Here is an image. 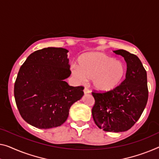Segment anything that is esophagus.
Instances as JSON below:
<instances>
[{
  "mask_svg": "<svg viewBox=\"0 0 159 159\" xmlns=\"http://www.w3.org/2000/svg\"><path fill=\"white\" fill-rule=\"evenodd\" d=\"M84 92L85 94H87V93H90V91L89 90V89H88V88L85 87L84 89Z\"/></svg>",
  "mask_w": 159,
  "mask_h": 159,
  "instance_id": "1",
  "label": "esophagus"
}]
</instances>
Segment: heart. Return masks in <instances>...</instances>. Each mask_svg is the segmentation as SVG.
Returning a JSON list of instances; mask_svg holds the SVG:
<instances>
[{
    "instance_id": "obj_1",
    "label": "heart",
    "mask_w": 159,
    "mask_h": 159,
    "mask_svg": "<svg viewBox=\"0 0 159 159\" xmlns=\"http://www.w3.org/2000/svg\"><path fill=\"white\" fill-rule=\"evenodd\" d=\"M73 73L80 81L93 79L94 89L101 92L113 91L118 86L125 75L126 68L120 61L102 52H90L78 59V67Z\"/></svg>"
}]
</instances>
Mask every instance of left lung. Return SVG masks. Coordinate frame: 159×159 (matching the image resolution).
I'll use <instances>...</instances> for the list:
<instances>
[{
    "label": "left lung",
    "instance_id": "1",
    "mask_svg": "<svg viewBox=\"0 0 159 159\" xmlns=\"http://www.w3.org/2000/svg\"><path fill=\"white\" fill-rule=\"evenodd\" d=\"M124 58L127 64L125 79L113 91L93 92L95 103L92 116L99 129L124 132L139 119L147 103V73L138 57L125 50L113 51Z\"/></svg>",
    "mask_w": 159,
    "mask_h": 159
}]
</instances>
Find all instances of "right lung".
Segmentation results:
<instances>
[{
  "instance_id": "1",
  "label": "right lung",
  "mask_w": 159,
  "mask_h": 159,
  "mask_svg": "<svg viewBox=\"0 0 159 159\" xmlns=\"http://www.w3.org/2000/svg\"><path fill=\"white\" fill-rule=\"evenodd\" d=\"M68 51L48 47L28 57L19 70L14 96L19 113L28 124L41 129L60 126L69 109L84 96L83 86H70Z\"/></svg>"
}]
</instances>
